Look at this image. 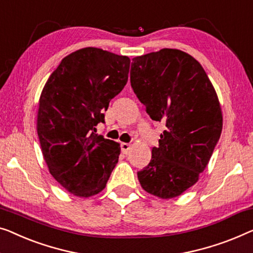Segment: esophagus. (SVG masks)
Returning <instances> with one entry per match:
<instances>
[{
	"label": "esophagus",
	"mask_w": 253,
	"mask_h": 253,
	"mask_svg": "<svg viewBox=\"0 0 253 253\" xmlns=\"http://www.w3.org/2000/svg\"><path fill=\"white\" fill-rule=\"evenodd\" d=\"M121 148H122V153L127 155V154L130 153L131 146H130V144H126V142H122V144H121Z\"/></svg>",
	"instance_id": "obj_1"
}]
</instances>
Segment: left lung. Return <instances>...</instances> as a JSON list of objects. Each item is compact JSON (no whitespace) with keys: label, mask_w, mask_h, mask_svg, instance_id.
<instances>
[{"label":"left lung","mask_w":253,"mask_h":253,"mask_svg":"<svg viewBox=\"0 0 253 253\" xmlns=\"http://www.w3.org/2000/svg\"><path fill=\"white\" fill-rule=\"evenodd\" d=\"M130 80L152 120L166 123L139 182L151 195L173 199L196 184L220 138L217 92L202 65L178 49L133 58Z\"/></svg>","instance_id":"1"}]
</instances>
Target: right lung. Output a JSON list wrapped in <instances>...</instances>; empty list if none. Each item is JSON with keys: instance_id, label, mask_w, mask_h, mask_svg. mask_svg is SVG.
<instances>
[{"instance_id": "add662e5", "label": "right lung", "mask_w": 253, "mask_h": 253, "mask_svg": "<svg viewBox=\"0 0 253 253\" xmlns=\"http://www.w3.org/2000/svg\"><path fill=\"white\" fill-rule=\"evenodd\" d=\"M130 59L98 47L66 56L39 100L36 129L51 175L79 197L106 187L119 162L118 142L93 133L109 101L127 82Z\"/></svg>"}]
</instances>
